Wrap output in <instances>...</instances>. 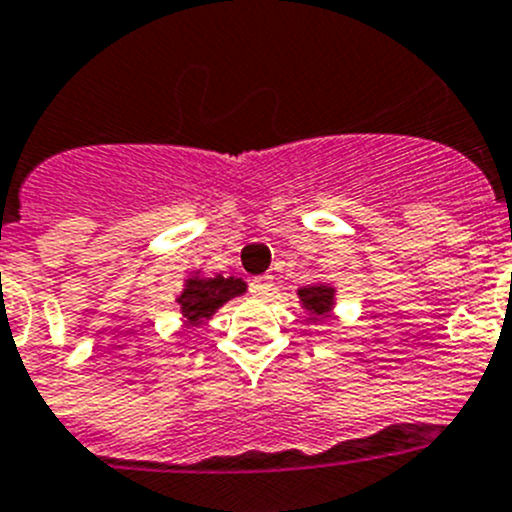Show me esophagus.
Segmentation results:
<instances>
[{
	"instance_id": "34e87169",
	"label": "esophagus",
	"mask_w": 512,
	"mask_h": 512,
	"mask_svg": "<svg viewBox=\"0 0 512 512\" xmlns=\"http://www.w3.org/2000/svg\"><path fill=\"white\" fill-rule=\"evenodd\" d=\"M272 290H275V277H272V275L255 277V280L250 282V292L255 297H267Z\"/></svg>"
}]
</instances>
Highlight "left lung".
<instances>
[{
	"label": "left lung",
	"instance_id": "left-lung-1",
	"mask_svg": "<svg viewBox=\"0 0 512 512\" xmlns=\"http://www.w3.org/2000/svg\"><path fill=\"white\" fill-rule=\"evenodd\" d=\"M300 297V307L307 312V320L317 322L322 317H327L335 307V287L327 285V282H315V285H307L297 290Z\"/></svg>",
	"mask_w": 512,
	"mask_h": 512
}]
</instances>
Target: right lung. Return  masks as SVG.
Instances as JSON below:
<instances>
[{"instance_id": "add662e5", "label": "right lung", "mask_w": 512, "mask_h": 512, "mask_svg": "<svg viewBox=\"0 0 512 512\" xmlns=\"http://www.w3.org/2000/svg\"><path fill=\"white\" fill-rule=\"evenodd\" d=\"M247 290V282L242 277H205L200 272L190 275L185 280V290L180 292V312L190 325H202L210 320L225 302L232 297L242 295Z\"/></svg>"}]
</instances>
